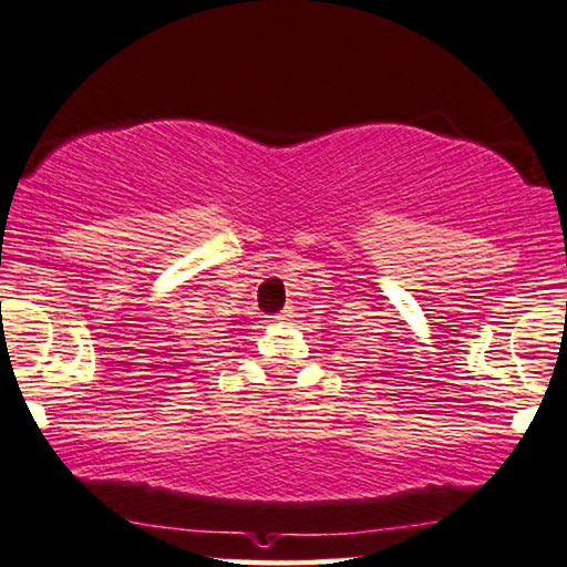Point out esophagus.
Listing matches in <instances>:
<instances>
[{"mask_svg":"<svg viewBox=\"0 0 567 567\" xmlns=\"http://www.w3.org/2000/svg\"><path fill=\"white\" fill-rule=\"evenodd\" d=\"M292 318V310H282V313H277V316H272V321L275 323H287Z\"/></svg>","mask_w":567,"mask_h":567,"instance_id":"34e87169","label":"esophagus"}]
</instances>
